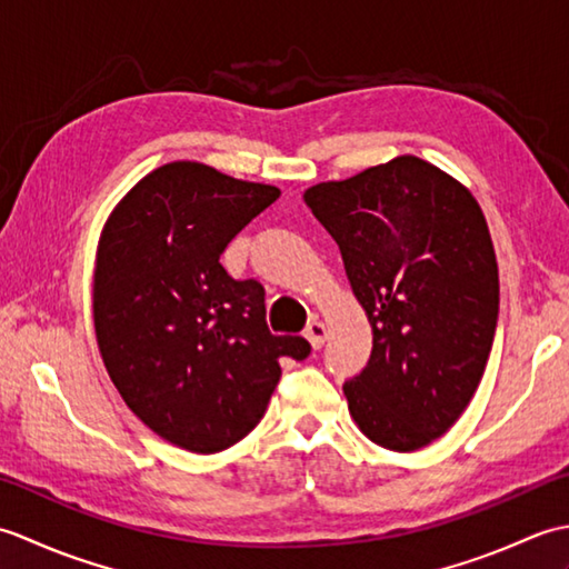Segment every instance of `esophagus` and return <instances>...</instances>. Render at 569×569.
<instances>
[{
  "instance_id": "obj_1",
  "label": "esophagus",
  "mask_w": 569,
  "mask_h": 569,
  "mask_svg": "<svg viewBox=\"0 0 569 569\" xmlns=\"http://www.w3.org/2000/svg\"><path fill=\"white\" fill-rule=\"evenodd\" d=\"M306 337H308V342L312 345V349H320L325 345V337H328V328H325L320 320H312V322H308Z\"/></svg>"
}]
</instances>
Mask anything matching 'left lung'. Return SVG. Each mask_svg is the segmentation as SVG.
I'll list each match as a JSON object with an SVG mask.
<instances>
[{"mask_svg":"<svg viewBox=\"0 0 569 569\" xmlns=\"http://www.w3.org/2000/svg\"><path fill=\"white\" fill-rule=\"evenodd\" d=\"M303 198L373 332L367 367L342 386L349 413L386 450H420L469 406L497 332L499 266L479 202L418 156Z\"/></svg>","mask_w":569,"mask_h":569,"instance_id":"obj_1","label":"left lung"}]
</instances>
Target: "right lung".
Listing matches in <instances>:
<instances>
[{"mask_svg": "<svg viewBox=\"0 0 569 569\" xmlns=\"http://www.w3.org/2000/svg\"><path fill=\"white\" fill-rule=\"evenodd\" d=\"M278 196L173 161L141 178L102 229L92 318L107 373L143 426L183 450L239 442L269 406L278 359L310 355L303 337L269 330L263 286L220 263Z\"/></svg>", "mask_w": 569, "mask_h": 569, "instance_id": "obj_1", "label": "right lung"}]
</instances>
